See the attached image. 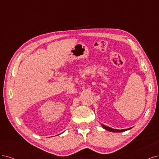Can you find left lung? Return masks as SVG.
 I'll list each match as a JSON object with an SVG mask.
<instances>
[{"label": "left lung", "instance_id": "left-lung-1", "mask_svg": "<svg viewBox=\"0 0 159 159\" xmlns=\"http://www.w3.org/2000/svg\"><path fill=\"white\" fill-rule=\"evenodd\" d=\"M102 127L105 129V130H107V131H110V132H125V131H126V130H130V129H131L132 128H127V129H123V130H117V129H114V128H110L109 126H105L103 125H102Z\"/></svg>", "mask_w": 159, "mask_h": 159}]
</instances>
